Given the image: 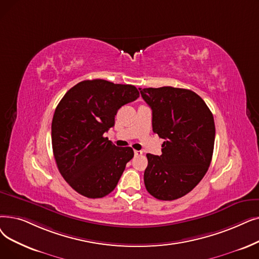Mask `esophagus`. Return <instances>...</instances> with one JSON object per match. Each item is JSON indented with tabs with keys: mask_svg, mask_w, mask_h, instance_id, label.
Returning a JSON list of instances; mask_svg holds the SVG:
<instances>
[{
	"mask_svg": "<svg viewBox=\"0 0 259 259\" xmlns=\"http://www.w3.org/2000/svg\"><path fill=\"white\" fill-rule=\"evenodd\" d=\"M143 154L142 150H134V155H141Z\"/></svg>",
	"mask_w": 259,
	"mask_h": 259,
	"instance_id": "obj_1",
	"label": "esophagus"
}]
</instances>
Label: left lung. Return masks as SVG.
I'll return each instance as SVG.
<instances>
[{
    "mask_svg": "<svg viewBox=\"0 0 259 259\" xmlns=\"http://www.w3.org/2000/svg\"><path fill=\"white\" fill-rule=\"evenodd\" d=\"M152 110V130L165 142L162 154L147 153L146 189L154 198L171 201L193 190L211 162L215 122L198 94L186 89H140Z\"/></svg>",
    "mask_w": 259,
    "mask_h": 259,
    "instance_id": "8db88e82",
    "label": "left lung"
}]
</instances>
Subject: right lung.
<instances>
[{"label": "right lung", "instance_id": "obj_1", "mask_svg": "<svg viewBox=\"0 0 259 259\" xmlns=\"http://www.w3.org/2000/svg\"><path fill=\"white\" fill-rule=\"evenodd\" d=\"M140 96L131 84L83 80L65 93L52 121L53 152L58 169L87 198L109 195L134 152L116 147L104 134L114 126L118 109Z\"/></svg>", "mask_w": 259, "mask_h": 259}]
</instances>
